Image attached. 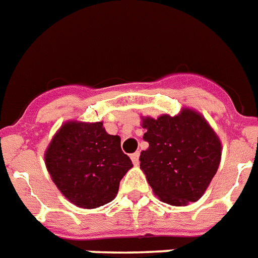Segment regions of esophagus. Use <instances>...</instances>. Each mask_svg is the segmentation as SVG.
I'll list each match as a JSON object with an SVG mask.
<instances>
[{
	"label": "esophagus",
	"instance_id": "obj_1",
	"mask_svg": "<svg viewBox=\"0 0 258 258\" xmlns=\"http://www.w3.org/2000/svg\"><path fill=\"white\" fill-rule=\"evenodd\" d=\"M131 161H133V163L135 166H137L138 163H139V151L131 154Z\"/></svg>",
	"mask_w": 258,
	"mask_h": 258
}]
</instances>
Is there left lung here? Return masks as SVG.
Returning a JSON list of instances; mask_svg holds the SVG:
<instances>
[{
	"label": "left lung",
	"instance_id": "left-lung-1",
	"mask_svg": "<svg viewBox=\"0 0 258 258\" xmlns=\"http://www.w3.org/2000/svg\"><path fill=\"white\" fill-rule=\"evenodd\" d=\"M149 149L139 161L158 198L172 206H186L204 196L216 175L222 146L202 113L183 107L178 115L157 119L141 116Z\"/></svg>",
	"mask_w": 258,
	"mask_h": 258
}]
</instances>
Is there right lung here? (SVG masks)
<instances>
[{
    "label": "right lung",
    "instance_id": "add662e5",
    "mask_svg": "<svg viewBox=\"0 0 258 258\" xmlns=\"http://www.w3.org/2000/svg\"><path fill=\"white\" fill-rule=\"evenodd\" d=\"M46 170L62 196L82 209H96L116 197L120 179L133 162L109 135L103 121L68 120L44 154Z\"/></svg>",
    "mask_w": 258,
    "mask_h": 258
}]
</instances>
